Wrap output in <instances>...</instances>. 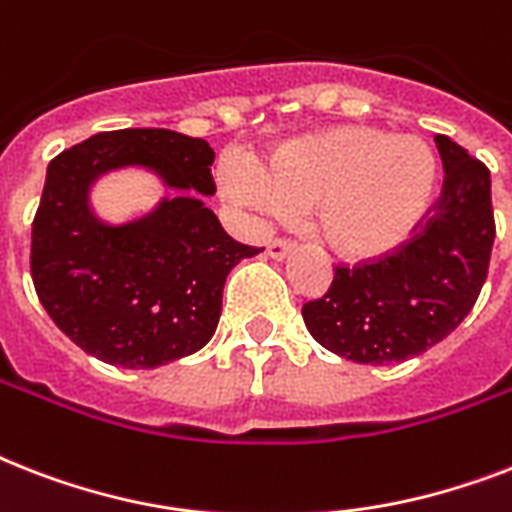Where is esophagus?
Returning <instances> with one entry per match:
<instances>
[{
    "label": "esophagus",
    "instance_id": "34e87169",
    "mask_svg": "<svg viewBox=\"0 0 512 512\" xmlns=\"http://www.w3.org/2000/svg\"><path fill=\"white\" fill-rule=\"evenodd\" d=\"M295 241H289V239H273L271 244H268V257H273V260H287L292 252H295Z\"/></svg>",
    "mask_w": 512,
    "mask_h": 512
}]
</instances>
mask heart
Listing matches in <instances>:
<instances>
[{
	"label": "heart",
	"mask_w": 512,
	"mask_h": 512,
	"mask_svg": "<svg viewBox=\"0 0 512 512\" xmlns=\"http://www.w3.org/2000/svg\"><path fill=\"white\" fill-rule=\"evenodd\" d=\"M217 180L225 199L255 212L313 207L319 239L342 260L366 263L417 231L436 193L438 162L414 135L345 124L279 146L265 167L228 154Z\"/></svg>",
	"instance_id": "b5f03b06"
}]
</instances>
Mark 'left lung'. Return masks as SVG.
<instances>
[{"label": "left lung", "mask_w": 512, "mask_h": 512, "mask_svg": "<svg viewBox=\"0 0 512 512\" xmlns=\"http://www.w3.org/2000/svg\"><path fill=\"white\" fill-rule=\"evenodd\" d=\"M444 188L420 231L374 263L337 265L332 287L303 305L313 340L356 364L420 356L473 311L494 244L492 177L452 138L436 135Z\"/></svg>", "instance_id": "left-lung-1"}]
</instances>
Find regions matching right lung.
Segmentation results:
<instances>
[{"label": "right lung", "instance_id": "right-lung-1", "mask_svg": "<svg viewBox=\"0 0 512 512\" xmlns=\"http://www.w3.org/2000/svg\"><path fill=\"white\" fill-rule=\"evenodd\" d=\"M215 151L172 130L98 132L47 167L31 228V279L50 319L84 353L154 369L215 335L228 273L263 249L233 241L204 196ZM124 166L154 171L178 193L130 224L89 207L95 179Z\"/></svg>", "mask_w": 512, "mask_h": 512}]
</instances>
